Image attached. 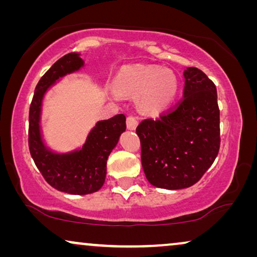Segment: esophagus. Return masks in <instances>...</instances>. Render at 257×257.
<instances>
[{
    "mask_svg": "<svg viewBox=\"0 0 257 257\" xmlns=\"http://www.w3.org/2000/svg\"><path fill=\"white\" fill-rule=\"evenodd\" d=\"M126 126H127L130 131H135L137 126H138V119L133 117V115H130V117H127V119H126Z\"/></svg>",
    "mask_w": 257,
    "mask_h": 257,
    "instance_id": "esophagus-1",
    "label": "esophagus"
}]
</instances>
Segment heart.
I'll return each mask as SVG.
<instances>
[{"label":"heart","mask_w":257,"mask_h":257,"mask_svg":"<svg viewBox=\"0 0 257 257\" xmlns=\"http://www.w3.org/2000/svg\"><path fill=\"white\" fill-rule=\"evenodd\" d=\"M115 84L124 93H140V104L150 112L167 106L178 91L174 73L158 66H125L115 77Z\"/></svg>","instance_id":"obj_1"}]
</instances>
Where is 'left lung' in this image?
Wrapping results in <instances>:
<instances>
[{
	"label": "left lung",
	"mask_w": 257,
	"mask_h": 257,
	"mask_svg": "<svg viewBox=\"0 0 257 257\" xmlns=\"http://www.w3.org/2000/svg\"><path fill=\"white\" fill-rule=\"evenodd\" d=\"M184 98L157 119H145L136 132L142 165L151 185L182 189L196 184L220 149V110L214 83L196 68L184 71Z\"/></svg>",
	"instance_id": "left-lung-1"
}]
</instances>
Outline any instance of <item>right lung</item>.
<instances>
[{"label":"right lung","instance_id":"add662e5","mask_svg":"<svg viewBox=\"0 0 257 257\" xmlns=\"http://www.w3.org/2000/svg\"><path fill=\"white\" fill-rule=\"evenodd\" d=\"M83 66L84 61L77 52L59 58L38 82L29 111V150L35 165L49 185L73 195L91 194L103 187L107 158L126 130V117L117 114L97 121L79 149L56 152L47 145L41 126L45 93L63 77Z\"/></svg>","mask_w":257,"mask_h":257}]
</instances>
